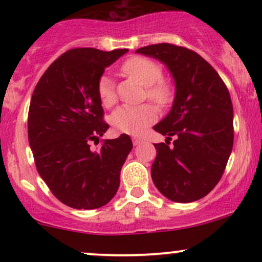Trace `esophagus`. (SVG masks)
Masks as SVG:
<instances>
[{"label": "esophagus", "mask_w": 262, "mask_h": 262, "mask_svg": "<svg viewBox=\"0 0 262 262\" xmlns=\"http://www.w3.org/2000/svg\"><path fill=\"white\" fill-rule=\"evenodd\" d=\"M140 143H143V139L140 137H134L133 138V144L134 145H139Z\"/></svg>", "instance_id": "1"}]
</instances>
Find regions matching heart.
Returning a JSON list of instances; mask_svg holds the SVG:
<instances>
[{
  "instance_id": "b5f03b06",
  "label": "heart",
  "mask_w": 262,
  "mask_h": 262,
  "mask_svg": "<svg viewBox=\"0 0 262 262\" xmlns=\"http://www.w3.org/2000/svg\"><path fill=\"white\" fill-rule=\"evenodd\" d=\"M121 73L145 86V96L159 107H167L173 100V89L169 81L162 80L161 66L144 56H132L121 65ZM97 95L103 107H112L117 101L114 85L110 77L102 76L97 83ZM156 119L155 108L149 103L140 106H122L111 114L110 122L121 133L137 135Z\"/></svg>"
}]
</instances>
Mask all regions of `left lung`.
Segmentation results:
<instances>
[{
	"instance_id": "8db88e82",
	"label": "left lung",
	"mask_w": 262,
	"mask_h": 262,
	"mask_svg": "<svg viewBox=\"0 0 262 262\" xmlns=\"http://www.w3.org/2000/svg\"><path fill=\"white\" fill-rule=\"evenodd\" d=\"M138 54L160 60L175 81L172 108L154 130L166 144H154L151 179L156 188L179 203L207 196L223 175L233 149V104L217 71L193 50L161 43ZM175 135L174 146L169 147Z\"/></svg>"
}]
</instances>
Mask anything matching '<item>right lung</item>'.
<instances>
[{
    "label": "right lung",
    "mask_w": 262,
    "mask_h": 262,
    "mask_svg": "<svg viewBox=\"0 0 262 262\" xmlns=\"http://www.w3.org/2000/svg\"><path fill=\"white\" fill-rule=\"evenodd\" d=\"M128 52L76 48L60 55L38 81L28 113V140L35 166L52 193L75 209L100 208L119 187V175L132 148L122 134L100 139L110 125L97 95L104 69Z\"/></svg>",
    "instance_id": "obj_1"
}]
</instances>
